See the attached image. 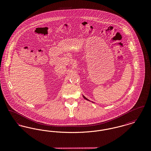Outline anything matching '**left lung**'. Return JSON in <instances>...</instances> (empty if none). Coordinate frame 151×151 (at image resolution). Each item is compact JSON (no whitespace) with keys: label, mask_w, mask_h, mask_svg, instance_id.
<instances>
[{"label":"left lung","mask_w":151,"mask_h":151,"mask_svg":"<svg viewBox=\"0 0 151 151\" xmlns=\"http://www.w3.org/2000/svg\"><path fill=\"white\" fill-rule=\"evenodd\" d=\"M83 98H84L85 99H86V100H87V101H90V100H88L87 98H86L84 96H83Z\"/></svg>","instance_id":"8db88e82"}]
</instances>
